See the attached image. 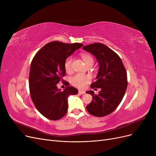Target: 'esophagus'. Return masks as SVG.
Listing matches in <instances>:
<instances>
[{
    "label": "esophagus",
    "instance_id": "34e87169",
    "mask_svg": "<svg viewBox=\"0 0 156 156\" xmlns=\"http://www.w3.org/2000/svg\"><path fill=\"white\" fill-rule=\"evenodd\" d=\"M78 93H79V94H85V92L83 91V90H79Z\"/></svg>",
    "mask_w": 156,
    "mask_h": 156
}]
</instances>
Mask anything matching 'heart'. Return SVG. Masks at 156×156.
<instances>
[{"instance_id":"b5f03b06","label":"heart","mask_w":156,"mask_h":156,"mask_svg":"<svg viewBox=\"0 0 156 156\" xmlns=\"http://www.w3.org/2000/svg\"><path fill=\"white\" fill-rule=\"evenodd\" d=\"M81 58L83 60L84 62L86 65L88 64L90 62H93L94 59L91 55L87 53L81 54ZM72 57L71 56L65 60L64 62V69L66 72L69 73L72 72ZM91 78L89 75L83 74V73H77L74 75L73 76L70 78L69 81L70 83L75 87L79 88H84L87 85V84L90 81Z\"/></svg>"}]
</instances>
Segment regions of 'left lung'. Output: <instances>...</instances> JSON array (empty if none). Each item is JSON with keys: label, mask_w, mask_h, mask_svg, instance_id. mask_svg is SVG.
Here are the masks:
<instances>
[{"label": "left lung", "mask_w": 156, "mask_h": 156, "mask_svg": "<svg viewBox=\"0 0 156 156\" xmlns=\"http://www.w3.org/2000/svg\"><path fill=\"white\" fill-rule=\"evenodd\" d=\"M83 49L96 57L100 69L96 81L91 84L92 88H101L98 94L87 92L92 96V100L87 106L93 116L101 117L111 114L119 105L127 86V72L123 62L114 51L101 43L84 46Z\"/></svg>", "instance_id": "8db88e82"}]
</instances>
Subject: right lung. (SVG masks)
<instances>
[{"instance_id": "obj_1", "label": "right lung", "mask_w": 156, "mask_h": 156, "mask_svg": "<svg viewBox=\"0 0 156 156\" xmlns=\"http://www.w3.org/2000/svg\"><path fill=\"white\" fill-rule=\"evenodd\" d=\"M83 45L49 42L37 52L32 60L29 73L31 99L37 110L47 119H62L68 111V96L78 93V90L69 87L67 81L64 90L58 89L56 84L63 81L66 75L65 60Z\"/></svg>"}]
</instances>
